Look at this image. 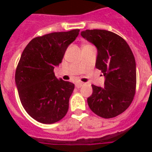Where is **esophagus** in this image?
I'll return each mask as SVG.
<instances>
[{"mask_svg":"<svg viewBox=\"0 0 152 152\" xmlns=\"http://www.w3.org/2000/svg\"><path fill=\"white\" fill-rule=\"evenodd\" d=\"M83 85V83H82V82H79V83H76V87L77 88H81V87H82Z\"/></svg>","mask_w":152,"mask_h":152,"instance_id":"esophagus-1","label":"esophagus"}]
</instances>
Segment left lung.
<instances>
[{
    "mask_svg": "<svg viewBox=\"0 0 152 152\" xmlns=\"http://www.w3.org/2000/svg\"><path fill=\"white\" fill-rule=\"evenodd\" d=\"M81 35L96 46V69L105 76L104 88L92 86L90 109L103 118L117 117L132 103L137 88L136 61L125 39L106 30H86Z\"/></svg>",
    "mask_w": 152,
    "mask_h": 152,
    "instance_id": "obj_1",
    "label": "left lung"
}]
</instances>
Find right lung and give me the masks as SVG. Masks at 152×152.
Returning <instances> with one entry per match:
<instances>
[{
    "label": "right lung",
    "instance_id": "obj_1",
    "mask_svg": "<svg viewBox=\"0 0 152 152\" xmlns=\"http://www.w3.org/2000/svg\"><path fill=\"white\" fill-rule=\"evenodd\" d=\"M79 32L75 29L36 37L23 51L15 70V84L22 106L39 122L53 124L68 112L75 86L56 78L53 69L61 63Z\"/></svg>",
    "mask_w": 152,
    "mask_h": 152
}]
</instances>
